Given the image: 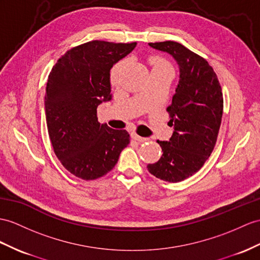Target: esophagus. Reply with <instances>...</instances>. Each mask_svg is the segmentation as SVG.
Instances as JSON below:
<instances>
[{
	"label": "esophagus",
	"instance_id": "34e87169",
	"mask_svg": "<svg viewBox=\"0 0 260 260\" xmlns=\"http://www.w3.org/2000/svg\"><path fill=\"white\" fill-rule=\"evenodd\" d=\"M131 138H132V140H136V141H138V142H144V141L148 140L147 138L140 137V136H138L137 134H131Z\"/></svg>",
	"mask_w": 260,
	"mask_h": 260
}]
</instances>
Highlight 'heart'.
<instances>
[{
  "mask_svg": "<svg viewBox=\"0 0 260 260\" xmlns=\"http://www.w3.org/2000/svg\"><path fill=\"white\" fill-rule=\"evenodd\" d=\"M124 64V61L121 60L117 62V64L112 67L111 69V73H110V81L111 84L113 86L118 85L119 82V75H120V72H121L122 69V66ZM152 64H153L154 68L155 67H161V66H169L166 61H164L162 58H159V57H155V58L152 59Z\"/></svg>",
  "mask_w": 260,
  "mask_h": 260,
  "instance_id": "heart-1",
  "label": "heart"
}]
</instances>
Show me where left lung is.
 <instances>
[{"instance_id":"8db88e82","label":"left lung","mask_w":260,"mask_h":260,"mask_svg":"<svg viewBox=\"0 0 260 260\" xmlns=\"http://www.w3.org/2000/svg\"><path fill=\"white\" fill-rule=\"evenodd\" d=\"M174 57L180 80L167 111L174 132L159 141L160 160L148 164L149 172L162 181L176 183L195 174L210 157L223 116V92L213 67L203 57L173 41L149 43Z\"/></svg>"}]
</instances>
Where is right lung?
I'll list each match as a JSON object with an SVG mask.
<instances>
[{
  "mask_svg": "<svg viewBox=\"0 0 260 260\" xmlns=\"http://www.w3.org/2000/svg\"><path fill=\"white\" fill-rule=\"evenodd\" d=\"M136 45V42H87L67 50L48 75V136L62 167L79 179L90 181L106 175L130 143L128 131L98 121L97 107L111 99V67Z\"/></svg>",
  "mask_w": 260,
  "mask_h": 260,
  "instance_id": "obj_1",
  "label": "right lung"
}]
</instances>
